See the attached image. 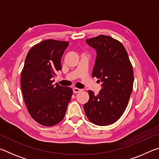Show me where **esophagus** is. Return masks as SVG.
Returning <instances> with one entry per match:
<instances>
[{"mask_svg": "<svg viewBox=\"0 0 159 159\" xmlns=\"http://www.w3.org/2000/svg\"><path fill=\"white\" fill-rule=\"evenodd\" d=\"M81 90H82L81 89H79V88H73V92H74V93H78L80 92V91H81Z\"/></svg>", "mask_w": 159, "mask_h": 159, "instance_id": "1", "label": "esophagus"}]
</instances>
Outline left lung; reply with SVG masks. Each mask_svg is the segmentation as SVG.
Returning <instances> with one entry per match:
<instances>
[{"instance_id": "left-lung-1", "label": "left lung", "mask_w": 159, "mask_h": 159, "mask_svg": "<svg viewBox=\"0 0 159 159\" xmlns=\"http://www.w3.org/2000/svg\"><path fill=\"white\" fill-rule=\"evenodd\" d=\"M97 51L93 77L102 82V89L95 95L88 90L89 100L84 110L90 122L98 125H108L121 116L133 91V66L127 51L118 40L99 35L86 39Z\"/></svg>"}]
</instances>
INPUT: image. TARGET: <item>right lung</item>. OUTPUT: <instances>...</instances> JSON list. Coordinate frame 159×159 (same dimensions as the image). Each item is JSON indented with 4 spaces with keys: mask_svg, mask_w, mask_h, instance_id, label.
Returning <instances> with one entry per match:
<instances>
[{
    "mask_svg": "<svg viewBox=\"0 0 159 159\" xmlns=\"http://www.w3.org/2000/svg\"><path fill=\"white\" fill-rule=\"evenodd\" d=\"M69 43L48 39L35 45L28 52L21 74V88L31 116L39 124L52 126L65 116L73 90L52 78L61 69V58Z\"/></svg>",
    "mask_w": 159,
    "mask_h": 159,
    "instance_id": "add662e5",
    "label": "right lung"
}]
</instances>
